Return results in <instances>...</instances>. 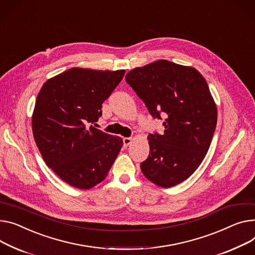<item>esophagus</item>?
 Wrapping results in <instances>:
<instances>
[{
	"label": "esophagus",
	"mask_w": 255,
	"mask_h": 255,
	"mask_svg": "<svg viewBox=\"0 0 255 255\" xmlns=\"http://www.w3.org/2000/svg\"><path fill=\"white\" fill-rule=\"evenodd\" d=\"M131 142H132V138L131 137H124L123 138V143H124L125 147H127Z\"/></svg>",
	"instance_id": "1"
}]
</instances>
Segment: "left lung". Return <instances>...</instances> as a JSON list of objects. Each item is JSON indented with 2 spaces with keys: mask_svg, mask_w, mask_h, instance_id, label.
Wrapping results in <instances>:
<instances>
[{
  "mask_svg": "<svg viewBox=\"0 0 255 255\" xmlns=\"http://www.w3.org/2000/svg\"><path fill=\"white\" fill-rule=\"evenodd\" d=\"M127 84L154 119L165 118L164 132L148 135L143 175L162 188L190 177L209 149L217 110L208 84L192 66L158 60L130 71Z\"/></svg>",
  "mask_w": 255,
  "mask_h": 255,
  "instance_id": "8db88e82",
  "label": "left lung"
}]
</instances>
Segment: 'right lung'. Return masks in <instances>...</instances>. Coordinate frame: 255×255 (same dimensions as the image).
Listing matches in <instances>:
<instances>
[{
    "label": "right lung",
    "instance_id": "obj_1",
    "mask_svg": "<svg viewBox=\"0 0 255 255\" xmlns=\"http://www.w3.org/2000/svg\"><path fill=\"white\" fill-rule=\"evenodd\" d=\"M124 74L74 67L48 80L38 94L33 138L47 166L75 188L103 181L123 145L122 138L92 124Z\"/></svg>",
    "mask_w": 255,
    "mask_h": 255
}]
</instances>
